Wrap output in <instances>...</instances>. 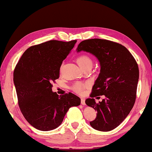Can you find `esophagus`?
Returning <instances> with one entry per match:
<instances>
[{"label": "esophagus", "instance_id": "obj_1", "mask_svg": "<svg viewBox=\"0 0 152 152\" xmlns=\"http://www.w3.org/2000/svg\"><path fill=\"white\" fill-rule=\"evenodd\" d=\"M81 103L82 104V105H86L84 98H81Z\"/></svg>", "mask_w": 152, "mask_h": 152}]
</instances>
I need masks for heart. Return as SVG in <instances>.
Segmentation results:
<instances>
[{"label":"heart","mask_w":152,"mask_h":152,"mask_svg":"<svg viewBox=\"0 0 152 152\" xmlns=\"http://www.w3.org/2000/svg\"><path fill=\"white\" fill-rule=\"evenodd\" d=\"M76 61L79 64V66L83 68L84 67L88 66V65L92 64V60L90 56L85 53H83L77 56ZM87 85L84 83L81 82H77L72 86V90L77 94H81L84 91L85 86Z\"/></svg>","instance_id":"1"}]
</instances>
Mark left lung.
Returning <instances> with one entry per match:
<instances>
[{
	"instance_id": "obj_1",
	"label": "left lung",
	"mask_w": 152,
	"mask_h": 152,
	"mask_svg": "<svg viewBox=\"0 0 152 152\" xmlns=\"http://www.w3.org/2000/svg\"><path fill=\"white\" fill-rule=\"evenodd\" d=\"M78 52H90L100 62L101 70L86 105L97 112L90 124L94 129L107 132L123 122L135 103L139 78V68L135 58L125 47L114 41L91 39L82 41ZM106 96L96 103L94 99Z\"/></svg>"
}]
</instances>
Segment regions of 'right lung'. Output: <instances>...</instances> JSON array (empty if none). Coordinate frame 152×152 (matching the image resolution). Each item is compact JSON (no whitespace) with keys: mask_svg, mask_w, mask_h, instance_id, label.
I'll return each instance as SVG.
<instances>
[{"mask_svg":"<svg viewBox=\"0 0 152 152\" xmlns=\"http://www.w3.org/2000/svg\"><path fill=\"white\" fill-rule=\"evenodd\" d=\"M76 41L50 40L31 46L16 65L13 76L18 103L23 117L35 129H56L71 107L80 105V98L70 92L61 96L53 92L51 84L60 76L62 62Z\"/></svg>","mask_w":152,"mask_h":152,"instance_id":"1","label":"right lung"}]
</instances>
